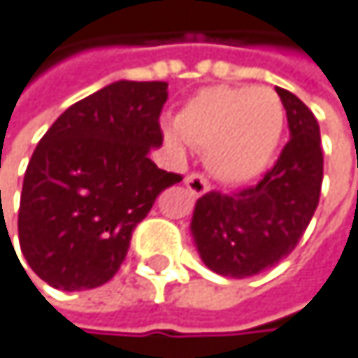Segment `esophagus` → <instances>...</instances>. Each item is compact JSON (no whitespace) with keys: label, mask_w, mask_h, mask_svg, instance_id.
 I'll return each mask as SVG.
<instances>
[{"label":"esophagus","mask_w":358,"mask_h":358,"mask_svg":"<svg viewBox=\"0 0 358 358\" xmlns=\"http://www.w3.org/2000/svg\"><path fill=\"white\" fill-rule=\"evenodd\" d=\"M185 185H187V189L191 191V195H195V197L206 195L208 189H210L208 180H206V178H203L201 173H189V176L185 178Z\"/></svg>","instance_id":"34e87169"}]
</instances>
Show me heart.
<instances>
[{"instance_id":"1","label":"heart","mask_w":358,"mask_h":358,"mask_svg":"<svg viewBox=\"0 0 358 358\" xmlns=\"http://www.w3.org/2000/svg\"><path fill=\"white\" fill-rule=\"evenodd\" d=\"M285 129V106L271 87L218 85L197 92L165 127L173 150H206V165L224 185H245L273 161Z\"/></svg>"}]
</instances>
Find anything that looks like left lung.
Returning <instances> with one entry per match:
<instances>
[{"instance_id": "8db88e82", "label": "left lung", "mask_w": 358, "mask_h": 358, "mask_svg": "<svg viewBox=\"0 0 358 358\" xmlns=\"http://www.w3.org/2000/svg\"><path fill=\"white\" fill-rule=\"evenodd\" d=\"M289 123V142L262 180L237 195L208 193L197 199L191 235L203 264L233 279L258 275L302 239L319 206L323 185L321 129L313 110L277 87Z\"/></svg>"}]
</instances>
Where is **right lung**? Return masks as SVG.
Wrapping results in <instances>:
<instances>
[{
	"mask_svg": "<svg viewBox=\"0 0 358 358\" xmlns=\"http://www.w3.org/2000/svg\"><path fill=\"white\" fill-rule=\"evenodd\" d=\"M165 81H115L69 106L39 140L22 182L20 252L62 292L104 285L125 260L131 231L182 176L148 152L163 142Z\"/></svg>",
	"mask_w": 358,
	"mask_h": 358,
	"instance_id": "right-lung-1",
	"label": "right lung"
}]
</instances>
